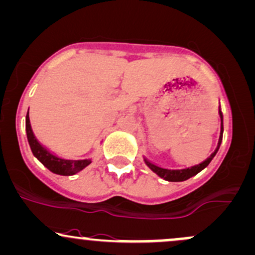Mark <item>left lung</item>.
Listing matches in <instances>:
<instances>
[{"label":"left lung","mask_w":255,"mask_h":255,"mask_svg":"<svg viewBox=\"0 0 255 255\" xmlns=\"http://www.w3.org/2000/svg\"><path fill=\"white\" fill-rule=\"evenodd\" d=\"M219 115H220V120H222V127H220V136H219V141H218V146H217V149H215L214 152L212 153V155L209 156L208 158L205 159V161L201 162L200 164H196V166L189 167V168H184V169H167V168H161V167H158V166H156V164L151 163V162L147 161L146 158H145V163L147 164V167H149V168L152 170V172H155L156 174L158 175V177L163 178L164 180L184 181V180H187L189 178L194 177V175L197 174V173H200L202 169H205L206 167L208 166L209 163H211V161L213 159L214 156L217 155L218 150H219L220 144H222L224 127H223V114H222V111H220V110H219Z\"/></svg>","instance_id":"left-lung-1"}]
</instances>
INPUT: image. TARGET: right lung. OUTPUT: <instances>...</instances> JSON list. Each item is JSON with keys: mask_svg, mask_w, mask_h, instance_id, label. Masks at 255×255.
<instances>
[{"mask_svg": "<svg viewBox=\"0 0 255 255\" xmlns=\"http://www.w3.org/2000/svg\"><path fill=\"white\" fill-rule=\"evenodd\" d=\"M26 135H27V141H29L30 147L36 158L43 164L44 167H47L50 172L55 173V174L59 175H74L77 172L86 168L89 163H91V158L88 159H65L60 158L58 156H55L54 153H52L44 146L38 142L36 136L33 135V132L31 129V125H30V119H29V113L26 115Z\"/></svg>", "mask_w": 255, "mask_h": 255, "instance_id": "obj_1", "label": "right lung"}]
</instances>
